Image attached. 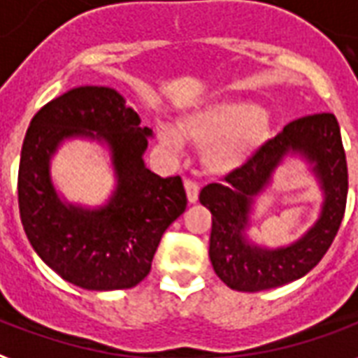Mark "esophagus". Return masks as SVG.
Listing matches in <instances>:
<instances>
[{
  "label": "esophagus",
  "mask_w": 358,
  "mask_h": 358,
  "mask_svg": "<svg viewBox=\"0 0 358 358\" xmlns=\"http://www.w3.org/2000/svg\"><path fill=\"white\" fill-rule=\"evenodd\" d=\"M185 190H187V198H189L190 204H194L198 200V194H200V187H198L194 181L187 179V181H185Z\"/></svg>",
  "instance_id": "34e87169"
}]
</instances>
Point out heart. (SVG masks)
<instances>
[{"label":"heart","mask_w":358,"mask_h":358,"mask_svg":"<svg viewBox=\"0 0 358 358\" xmlns=\"http://www.w3.org/2000/svg\"><path fill=\"white\" fill-rule=\"evenodd\" d=\"M271 133V116L244 99H219L187 112L179 129L158 125V141L182 154L185 141L204 150V166L213 176H231L254 160Z\"/></svg>","instance_id":"obj_1"}]
</instances>
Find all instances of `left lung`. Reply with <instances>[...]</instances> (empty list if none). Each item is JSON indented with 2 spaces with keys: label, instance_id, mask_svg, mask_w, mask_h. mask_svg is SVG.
I'll return each mask as SVG.
<instances>
[{
  "label": "left lung",
  "instance_id": "obj_1",
  "mask_svg": "<svg viewBox=\"0 0 358 358\" xmlns=\"http://www.w3.org/2000/svg\"><path fill=\"white\" fill-rule=\"evenodd\" d=\"M292 155L310 164L323 190L321 213L296 243L259 247L247 238L249 215L278 166ZM347 187L345 150L336 116L324 112L289 122L248 166L200 192V204L211 211L210 259L215 275L238 292L278 288L307 275L338 234L345 213Z\"/></svg>",
  "mask_w": 358,
  "mask_h": 358
}]
</instances>
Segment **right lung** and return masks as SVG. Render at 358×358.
<instances>
[{
  "label": "right lung",
  "mask_w": 358,
  "mask_h": 358,
  "mask_svg": "<svg viewBox=\"0 0 358 358\" xmlns=\"http://www.w3.org/2000/svg\"><path fill=\"white\" fill-rule=\"evenodd\" d=\"M150 127L118 91L82 85L47 103L30 122L18 166V210L34 252L66 282L83 289L133 288L150 273L162 234L187 208L181 177L156 176L143 154ZM109 148L117 187L107 204L64 201L50 160L64 140Z\"/></svg>",
  "instance_id": "obj_1"
}]
</instances>
